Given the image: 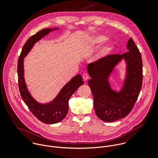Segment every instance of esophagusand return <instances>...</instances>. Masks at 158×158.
Returning <instances> with one entry per match:
<instances>
[{"instance_id":"obj_1","label":"esophagus","mask_w":158,"mask_h":158,"mask_svg":"<svg viewBox=\"0 0 158 158\" xmlns=\"http://www.w3.org/2000/svg\"><path fill=\"white\" fill-rule=\"evenodd\" d=\"M82 78H83L84 81H87V80L89 79V76H88V74H86V73L83 74V75H82Z\"/></svg>"}]
</instances>
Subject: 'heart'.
I'll use <instances>...</instances> for the list:
<instances>
[{"instance_id": "b5f03b06", "label": "heart", "mask_w": 158, "mask_h": 158, "mask_svg": "<svg viewBox=\"0 0 158 158\" xmlns=\"http://www.w3.org/2000/svg\"><path fill=\"white\" fill-rule=\"evenodd\" d=\"M105 39H106V37L104 36H102V35L98 36V37H94V39H93V42L95 44H100L101 42H103ZM111 49H112V44H111L108 43V44L104 45V46L101 49V50L99 51V52L98 53V58H101V57H103L107 56L110 52Z\"/></svg>"}]
</instances>
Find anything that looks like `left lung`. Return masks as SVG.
I'll use <instances>...</instances> for the list:
<instances>
[{
    "mask_svg": "<svg viewBox=\"0 0 158 158\" xmlns=\"http://www.w3.org/2000/svg\"><path fill=\"white\" fill-rule=\"evenodd\" d=\"M127 49L128 52L123 54L108 55L87 66L91 77L88 84L93 95L96 114L105 122H113L127 116L136 103L142 87L141 54L131 37L127 42ZM123 58L127 62V75L123 88L116 93L110 89L108 77Z\"/></svg>",
    "mask_w": 158,
    "mask_h": 158,
    "instance_id": "left-lung-1",
    "label": "left lung"
}]
</instances>
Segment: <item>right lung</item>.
I'll list each match as a JSON object with an SVG mask.
<instances>
[{"label":"right lung","instance_id":"right-lung-1","mask_svg":"<svg viewBox=\"0 0 158 158\" xmlns=\"http://www.w3.org/2000/svg\"><path fill=\"white\" fill-rule=\"evenodd\" d=\"M54 29H57L46 28L32 35L24 45L17 63L18 84L20 96L32 113L39 121L46 124L57 123L64 119L68 112V102L70 97L79 86L84 84L81 76L77 75L65 85L52 102L46 104L38 103L29 94L24 78V58L35 42Z\"/></svg>","mask_w":158,"mask_h":158}]
</instances>
